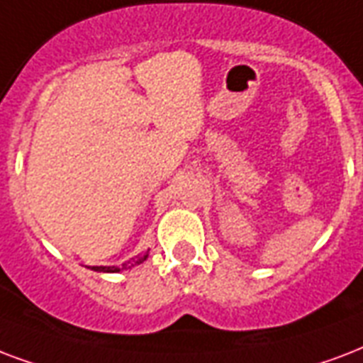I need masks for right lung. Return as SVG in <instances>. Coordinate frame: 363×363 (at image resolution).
I'll list each match as a JSON object with an SVG mask.
<instances>
[{
    "instance_id": "1",
    "label": "right lung",
    "mask_w": 363,
    "mask_h": 363,
    "mask_svg": "<svg viewBox=\"0 0 363 363\" xmlns=\"http://www.w3.org/2000/svg\"><path fill=\"white\" fill-rule=\"evenodd\" d=\"M148 259V253L143 257H137V259H133V261H127L123 262L121 267H93L91 270H95V272H120V270H127V268H133L140 264V262H145Z\"/></svg>"
}]
</instances>
